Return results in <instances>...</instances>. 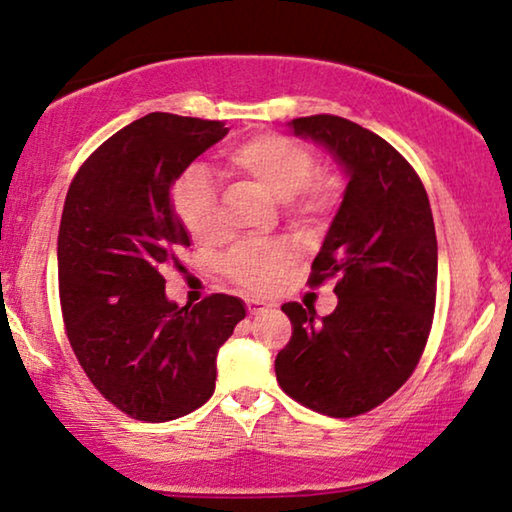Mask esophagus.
Masks as SVG:
<instances>
[{
    "label": "esophagus",
    "mask_w": 512,
    "mask_h": 512,
    "mask_svg": "<svg viewBox=\"0 0 512 512\" xmlns=\"http://www.w3.org/2000/svg\"><path fill=\"white\" fill-rule=\"evenodd\" d=\"M267 309H272L270 302L265 300H256V297H251V300H247V311L249 316H261V313H265Z\"/></svg>",
    "instance_id": "obj_1"
}]
</instances>
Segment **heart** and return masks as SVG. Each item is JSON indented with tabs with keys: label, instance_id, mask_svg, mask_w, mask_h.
Instances as JSON below:
<instances>
[{
	"label": "heart",
	"instance_id": "1",
	"mask_svg": "<svg viewBox=\"0 0 512 512\" xmlns=\"http://www.w3.org/2000/svg\"><path fill=\"white\" fill-rule=\"evenodd\" d=\"M316 157L300 141L281 135H256L226 151L219 176L238 190H251L267 199L286 203L295 224L320 217L336 196L334 180H311ZM176 208L187 231L199 242L219 238V206L212 185L201 171H192L176 192ZM288 254L277 247H238L226 258L229 277L249 290H270L281 281Z\"/></svg>",
	"mask_w": 512,
	"mask_h": 512
}]
</instances>
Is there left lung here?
<instances>
[{
  "label": "left lung",
  "instance_id": "1",
  "mask_svg": "<svg viewBox=\"0 0 512 512\" xmlns=\"http://www.w3.org/2000/svg\"><path fill=\"white\" fill-rule=\"evenodd\" d=\"M295 137L325 148L348 178L311 265V283L336 277V309L281 306L293 336L274 371L311 410L348 419L393 396L426 348L437 295V238L426 187L389 141L341 116H302Z\"/></svg>",
  "mask_w": 512,
  "mask_h": 512
}]
</instances>
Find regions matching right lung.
<instances>
[{"label": "right lung", "instance_id": "obj_1", "mask_svg": "<svg viewBox=\"0 0 512 512\" xmlns=\"http://www.w3.org/2000/svg\"><path fill=\"white\" fill-rule=\"evenodd\" d=\"M229 135L222 121L153 112L125 125L68 187L57 258L68 341L102 396L132 419L162 423L215 391L217 352L247 316L245 302L210 295L178 306L164 267H178L190 231L171 187Z\"/></svg>", "mask_w": 512, "mask_h": 512}]
</instances>
